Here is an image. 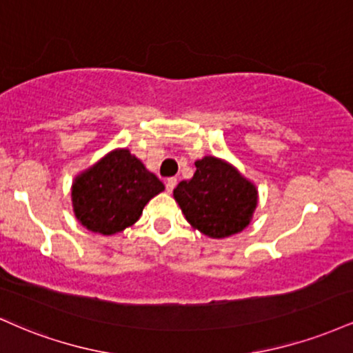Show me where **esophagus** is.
Returning <instances> with one entry per match:
<instances>
[{
    "instance_id": "1",
    "label": "esophagus",
    "mask_w": 353,
    "mask_h": 353,
    "mask_svg": "<svg viewBox=\"0 0 353 353\" xmlns=\"http://www.w3.org/2000/svg\"><path fill=\"white\" fill-rule=\"evenodd\" d=\"M176 185H177V179H176V177H169V179L165 181V189H168V192H172Z\"/></svg>"
}]
</instances>
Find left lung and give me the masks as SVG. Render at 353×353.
<instances>
[{"mask_svg":"<svg viewBox=\"0 0 353 353\" xmlns=\"http://www.w3.org/2000/svg\"><path fill=\"white\" fill-rule=\"evenodd\" d=\"M174 197L189 224L214 239L241 232L257 205L254 185L232 165L210 156L197 161L194 177L179 182Z\"/></svg>","mask_w":353,"mask_h":353,"instance_id":"1","label":"left lung"}]
</instances>
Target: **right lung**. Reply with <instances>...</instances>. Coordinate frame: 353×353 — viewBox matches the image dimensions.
<instances>
[{
    "instance_id": "1",
    "label": "right lung",
    "mask_w": 353,
    "mask_h": 353,
    "mask_svg": "<svg viewBox=\"0 0 353 353\" xmlns=\"http://www.w3.org/2000/svg\"><path fill=\"white\" fill-rule=\"evenodd\" d=\"M161 190L163 182L128 149H119L76 177L72 208L84 228L111 236L134 224Z\"/></svg>"
}]
</instances>
